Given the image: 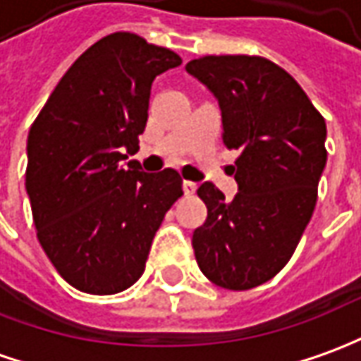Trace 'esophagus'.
Here are the masks:
<instances>
[{"label":"esophagus","instance_id":"1","mask_svg":"<svg viewBox=\"0 0 361 361\" xmlns=\"http://www.w3.org/2000/svg\"><path fill=\"white\" fill-rule=\"evenodd\" d=\"M197 190V183H193V181L185 180L183 181V191H185V195H193Z\"/></svg>","mask_w":361,"mask_h":361}]
</instances>
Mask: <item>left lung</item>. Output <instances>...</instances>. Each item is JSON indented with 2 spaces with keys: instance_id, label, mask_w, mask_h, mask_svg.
Masks as SVG:
<instances>
[{
  "instance_id": "obj_1",
  "label": "left lung",
  "mask_w": 361,
  "mask_h": 361,
  "mask_svg": "<svg viewBox=\"0 0 361 361\" xmlns=\"http://www.w3.org/2000/svg\"><path fill=\"white\" fill-rule=\"evenodd\" d=\"M185 71L217 98L223 144L239 152L231 201L212 181L197 190L207 219L193 231L195 261L217 286L249 290L288 263L312 217L328 156L326 122L269 59L207 55Z\"/></svg>"
}]
</instances>
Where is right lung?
Segmentation results:
<instances>
[{
	"mask_svg": "<svg viewBox=\"0 0 361 361\" xmlns=\"http://www.w3.org/2000/svg\"><path fill=\"white\" fill-rule=\"evenodd\" d=\"M180 65V55L134 33L102 37L71 65L29 130L25 188L37 239L82 293L116 294L136 283L183 195L176 170L146 173L126 161L148 122L154 78Z\"/></svg>",
	"mask_w": 361,
	"mask_h": 361,
	"instance_id": "1",
	"label": "right lung"
}]
</instances>
